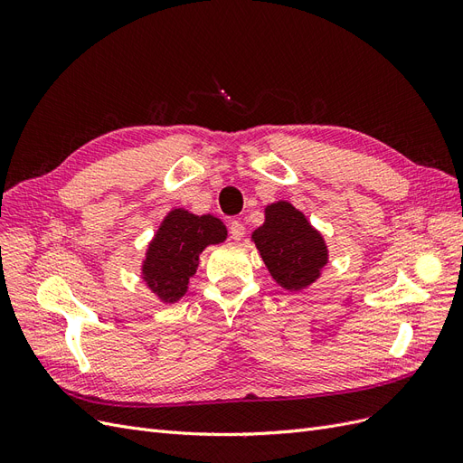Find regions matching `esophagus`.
I'll return each instance as SVG.
<instances>
[{
  "mask_svg": "<svg viewBox=\"0 0 463 463\" xmlns=\"http://www.w3.org/2000/svg\"><path fill=\"white\" fill-rule=\"evenodd\" d=\"M230 235H232L233 241H241L243 237H245V226H243V223L237 222V220L230 222Z\"/></svg>",
  "mask_w": 463,
  "mask_h": 463,
  "instance_id": "esophagus-1",
  "label": "esophagus"
}]
</instances>
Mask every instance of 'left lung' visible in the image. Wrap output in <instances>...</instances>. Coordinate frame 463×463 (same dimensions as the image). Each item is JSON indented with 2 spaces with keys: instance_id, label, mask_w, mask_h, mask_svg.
Instances as JSON below:
<instances>
[{
  "instance_id": "left-lung-1",
  "label": "left lung",
  "mask_w": 463,
  "mask_h": 463,
  "mask_svg": "<svg viewBox=\"0 0 463 463\" xmlns=\"http://www.w3.org/2000/svg\"><path fill=\"white\" fill-rule=\"evenodd\" d=\"M250 240L278 286L301 291L315 284L328 264V247L322 233L288 201L264 208V223Z\"/></svg>"
}]
</instances>
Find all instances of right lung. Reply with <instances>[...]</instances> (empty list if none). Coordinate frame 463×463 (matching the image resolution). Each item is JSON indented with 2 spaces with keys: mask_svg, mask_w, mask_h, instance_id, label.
I'll use <instances>...</instances> for the list:
<instances>
[{
  "mask_svg": "<svg viewBox=\"0 0 463 463\" xmlns=\"http://www.w3.org/2000/svg\"><path fill=\"white\" fill-rule=\"evenodd\" d=\"M226 237V226L213 214L197 216L185 208L170 210L146 247L141 266L143 282L162 303L179 301L199 269L203 250L223 243Z\"/></svg>",
  "mask_w": 463,
  "mask_h": 463,
  "instance_id": "add662e5",
  "label": "right lung"
}]
</instances>
